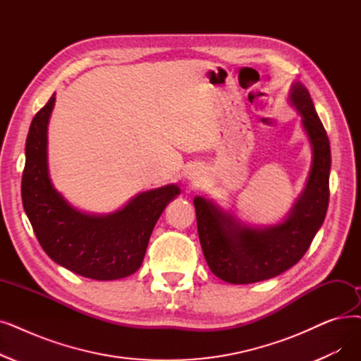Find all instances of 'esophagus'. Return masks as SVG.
<instances>
[{
	"label": "esophagus",
	"instance_id": "esophagus-1",
	"mask_svg": "<svg viewBox=\"0 0 361 361\" xmlns=\"http://www.w3.org/2000/svg\"><path fill=\"white\" fill-rule=\"evenodd\" d=\"M187 177L193 183V184H199L203 181V169L199 166H193L187 172Z\"/></svg>",
	"mask_w": 361,
	"mask_h": 361
}]
</instances>
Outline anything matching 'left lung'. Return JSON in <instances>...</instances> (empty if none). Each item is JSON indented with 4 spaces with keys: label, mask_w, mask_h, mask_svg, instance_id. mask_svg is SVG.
<instances>
[{
    "label": "left lung",
    "mask_w": 361,
    "mask_h": 361,
    "mask_svg": "<svg viewBox=\"0 0 361 361\" xmlns=\"http://www.w3.org/2000/svg\"><path fill=\"white\" fill-rule=\"evenodd\" d=\"M289 100L301 115L312 162L308 181L289 215L271 227H249L214 202L195 197L199 240L211 271L227 283L247 285L276 277L300 261L322 227L329 205L331 145L308 90L292 85Z\"/></svg>",
    "instance_id": "1"
}]
</instances>
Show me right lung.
<instances>
[{
    "label": "right lung",
    "mask_w": 361,
    "mask_h": 361,
    "mask_svg": "<svg viewBox=\"0 0 361 361\" xmlns=\"http://www.w3.org/2000/svg\"><path fill=\"white\" fill-rule=\"evenodd\" d=\"M54 94L35 115L26 138L22 202L35 236L54 262L94 280L131 276L143 262L153 227L180 195L176 184L143 192L122 209L91 215L75 209L51 184L47 164V125Z\"/></svg>",
    "instance_id": "add662e5"
}]
</instances>
